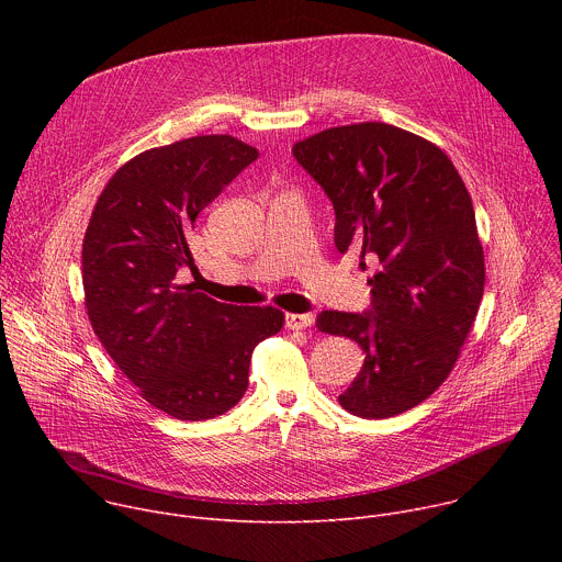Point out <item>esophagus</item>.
<instances>
[{"label": "esophagus", "instance_id": "1", "mask_svg": "<svg viewBox=\"0 0 562 562\" xmlns=\"http://www.w3.org/2000/svg\"><path fill=\"white\" fill-rule=\"evenodd\" d=\"M286 329L291 331H302V329H308L313 325V315L311 313H289L286 319H284Z\"/></svg>", "mask_w": 562, "mask_h": 562}]
</instances>
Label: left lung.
I'll return each instance as SVG.
<instances>
[{"instance_id":"8db88e82","label":"left lung","mask_w":562,"mask_h":562,"mask_svg":"<svg viewBox=\"0 0 562 562\" xmlns=\"http://www.w3.org/2000/svg\"><path fill=\"white\" fill-rule=\"evenodd\" d=\"M293 157L334 204L338 251L378 265L369 311L315 319L364 351L338 403L367 420L414 409L447 380L483 300L485 254L467 187L436 144L384 122L315 133L293 144Z\"/></svg>"}]
</instances>
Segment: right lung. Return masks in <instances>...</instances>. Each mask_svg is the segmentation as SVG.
Instances as JSON below:
<instances>
[{"instance_id":"obj_1","label":"right lung","mask_w":562,"mask_h":562,"mask_svg":"<svg viewBox=\"0 0 562 562\" xmlns=\"http://www.w3.org/2000/svg\"><path fill=\"white\" fill-rule=\"evenodd\" d=\"M258 150L198 135L135 155L104 187L85 247L82 284L95 336L139 395L178 420H209L239 403L251 353L284 313L224 304L178 273L193 265L189 233Z\"/></svg>"}]
</instances>
